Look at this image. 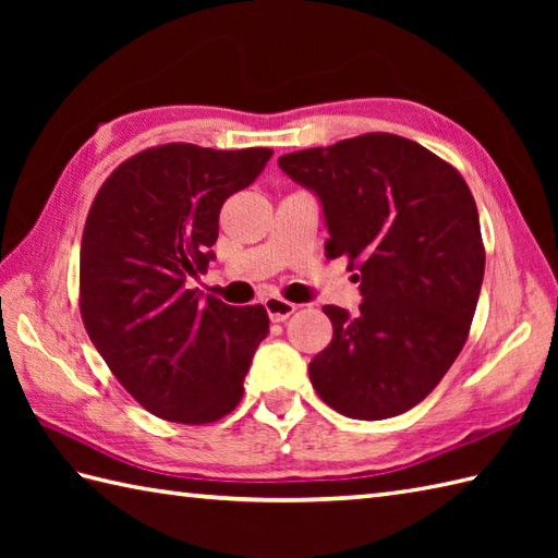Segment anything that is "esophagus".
Here are the masks:
<instances>
[{
  "label": "esophagus",
  "mask_w": 558,
  "mask_h": 558,
  "mask_svg": "<svg viewBox=\"0 0 558 558\" xmlns=\"http://www.w3.org/2000/svg\"><path fill=\"white\" fill-rule=\"evenodd\" d=\"M264 310H266L270 322L280 324V322H288V318L294 314V310H298V306H294L292 302L280 300V298H266L264 300Z\"/></svg>",
  "instance_id": "esophagus-1"
}]
</instances>
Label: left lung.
<instances>
[{
    "mask_svg": "<svg viewBox=\"0 0 558 558\" xmlns=\"http://www.w3.org/2000/svg\"><path fill=\"white\" fill-rule=\"evenodd\" d=\"M278 165L322 204L328 256L360 270V314L324 306L333 340L310 364L316 393L352 420L408 412L456 362L477 310L475 198L448 162L393 134L288 153Z\"/></svg>",
    "mask_w": 558,
    "mask_h": 558,
    "instance_id": "8db88e82",
    "label": "left lung"
}]
</instances>
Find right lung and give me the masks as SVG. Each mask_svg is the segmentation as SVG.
Listing matches in <instances>:
<instances>
[{
    "label": "right lung",
    "instance_id": "add662e5",
    "mask_svg": "<svg viewBox=\"0 0 558 558\" xmlns=\"http://www.w3.org/2000/svg\"><path fill=\"white\" fill-rule=\"evenodd\" d=\"M272 150L148 148L93 201L81 242V316L93 345L156 417L206 424L234 410L258 342L260 304L201 300L189 282L216 254L225 198L264 172Z\"/></svg>",
    "mask_w": 558,
    "mask_h": 558
}]
</instances>
